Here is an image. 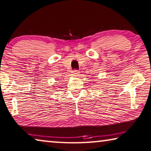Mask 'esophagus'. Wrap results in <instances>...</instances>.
I'll return each mask as SVG.
<instances>
[{
	"mask_svg": "<svg viewBox=\"0 0 151 151\" xmlns=\"http://www.w3.org/2000/svg\"><path fill=\"white\" fill-rule=\"evenodd\" d=\"M79 74H80V71L78 70H73L72 71V76L74 77H77L79 76Z\"/></svg>",
	"mask_w": 151,
	"mask_h": 151,
	"instance_id": "esophagus-1",
	"label": "esophagus"
}]
</instances>
